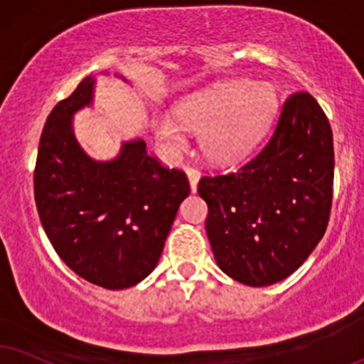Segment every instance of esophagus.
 Instances as JSON below:
<instances>
[{"mask_svg": "<svg viewBox=\"0 0 364 364\" xmlns=\"http://www.w3.org/2000/svg\"><path fill=\"white\" fill-rule=\"evenodd\" d=\"M186 173H187V177H189L192 192H196L197 182H199V178H200V172L194 167V165H186Z\"/></svg>", "mask_w": 364, "mask_h": 364, "instance_id": "34e87169", "label": "esophagus"}]
</instances>
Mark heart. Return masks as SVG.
Listing matches in <instances>:
<instances>
[{
    "mask_svg": "<svg viewBox=\"0 0 364 364\" xmlns=\"http://www.w3.org/2000/svg\"><path fill=\"white\" fill-rule=\"evenodd\" d=\"M275 106V91L268 84L236 79L183 100L178 116L187 127L200 132V146L210 160L230 164L253 150ZM154 128L168 145L181 146L186 141V129L172 114H156Z\"/></svg>",
    "mask_w": 364,
    "mask_h": 364,
    "instance_id": "b5f03b06",
    "label": "heart"
}]
</instances>
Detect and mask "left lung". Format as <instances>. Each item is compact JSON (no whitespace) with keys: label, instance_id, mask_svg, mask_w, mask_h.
<instances>
[{"label":"left lung","instance_id":"left-lung-1","mask_svg":"<svg viewBox=\"0 0 364 364\" xmlns=\"http://www.w3.org/2000/svg\"><path fill=\"white\" fill-rule=\"evenodd\" d=\"M333 186L329 119L309 92L290 94L253 159L232 172L204 175L197 186L219 268L250 287L291 275L324 236Z\"/></svg>","mask_w":364,"mask_h":364}]
</instances>
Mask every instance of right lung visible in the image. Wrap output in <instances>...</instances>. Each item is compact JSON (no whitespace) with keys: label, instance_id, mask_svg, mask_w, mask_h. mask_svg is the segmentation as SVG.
I'll return each instance as SVG.
<instances>
[{"label":"right lung","instance_id":"1","mask_svg":"<svg viewBox=\"0 0 364 364\" xmlns=\"http://www.w3.org/2000/svg\"><path fill=\"white\" fill-rule=\"evenodd\" d=\"M94 79L57 102L40 136L35 204L45 235L67 267L107 290L154 272L178 205L191 192L183 170L161 165L143 140L118 159L94 161L73 134V114L92 100Z\"/></svg>","mask_w":364,"mask_h":364}]
</instances>
